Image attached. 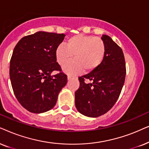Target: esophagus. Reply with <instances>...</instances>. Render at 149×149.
Here are the masks:
<instances>
[{"label":"esophagus","instance_id":"obj_1","mask_svg":"<svg viewBox=\"0 0 149 149\" xmlns=\"http://www.w3.org/2000/svg\"><path fill=\"white\" fill-rule=\"evenodd\" d=\"M71 78H72V76H68V77H67V79H68V80H71Z\"/></svg>","mask_w":149,"mask_h":149}]
</instances>
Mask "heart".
I'll return each instance as SVG.
<instances>
[{
    "label": "heart",
    "instance_id": "heart-1",
    "mask_svg": "<svg viewBox=\"0 0 149 149\" xmlns=\"http://www.w3.org/2000/svg\"><path fill=\"white\" fill-rule=\"evenodd\" d=\"M106 47L102 39L93 35L78 34L67 39L66 47L59 45L56 49V58L61 66L72 58L65 65L64 71L68 73H90L101 65L106 55Z\"/></svg>",
    "mask_w": 149,
    "mask_h": 149
}]
</instances>
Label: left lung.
Returning <instances> with one entry per match:
<instances>
[{"label": "left lung", "mask_w": 149, "mask_h": 149, "mask_svg": "<svg viewBox=\"0 0 149 149\" xmlns=\"http://www.w3.org/2000/svg\"><path fill=\"white\" fill-rule=\"evenodd\" d=\"M102 39L106 47L104 60L95 70L79 77L80 87L75 93L77 110L88 117H98L112 108L125 80V61L122 49L108 35H104Z\"/></svg>", "instance_id": "8db88e82"}]
</instances>
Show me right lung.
<instances>
[{
  "mask_svg": "<svg viewBox=\"0 0 149 149\" xmlns=\"http://www.w3.org/2000/svg\"><path fill=\"white\" fill-rule=\"evenodd\" d=\"M65 34L39 31L18 41L13 49L9 76L15 97L29 112L42 113L54 108L67 76L56 58ZM53 70L58 71L52 76Z\"/></svg>",
  "mask_w": 149,
  "mask_h": 149,
  "instance_id": "obj_1",
  "label": "right lung"
}]
</instances>
